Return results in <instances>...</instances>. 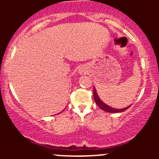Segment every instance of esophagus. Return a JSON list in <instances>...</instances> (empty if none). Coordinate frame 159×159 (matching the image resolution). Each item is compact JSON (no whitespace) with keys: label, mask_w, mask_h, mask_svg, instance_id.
<instances>
[{"label":"esophagus","mask_w":159,"mask_h":159,"mask_svg":"<svg viewBox=\"0 0 159 159\" xmlns=\"http://www.w3.org/2000/svg\"><path fill=\"white\" fill-rule=\"evenodd\" d=\"M81 73H83V74H84V72H81Z\"/></svg>","instance_id":"34e87169"}]
</instances>
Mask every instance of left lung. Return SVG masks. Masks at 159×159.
I'll use <instances>...</instances> for the list:
<instances>
[{"mask_svg":"<svg viewBox=\"0 0 159 159\" xmlns=\"http://www.w3.org/2000/svg\"><path fill=\"white\" fill-rule=\"evenodd\" d=\"M93 97L96 105H97L98 106L102 109V110L106 111V112H108V113L123 112V111H125V110H127L129 107H131V105H129V106H128L127 107H125V108H123V109H116V108H113V107L107 106V105H105V104L104 103L101 99H100L99 97H98L97 93H96V91L95 90V88H93Z\"/></svg>","mask_w":159,"mask_h":159,"instance_id":"1","label":"left lung"}]
</instances>
